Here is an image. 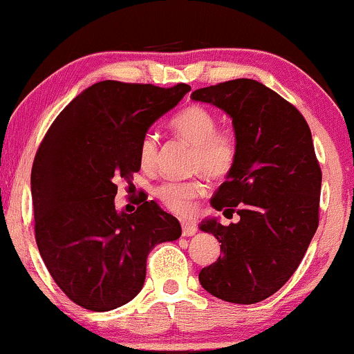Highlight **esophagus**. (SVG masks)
<instances>
[{
    "instance_id": "esophagus-1",
    "label": "esophagus",
    "mask_w": 354,
    "mask_h": 354,
    "mask_svg": "<svg viewBox=\"0 0 354 354\" xmlns=\"http://www.w3.org/2000/svg\"><path fill=\"white\" fill-rule=\"evenodd\" d=\"M180 224H182V236H185V237L194 236V234L198 231V229H196V224L188 221V219H183Z\"/></svg>"
}]
</instances>
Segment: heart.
Instances as JSON below:
<instances>
[{"label": "heart", "mask_w": 354, "mask_h": 354, "mask_svg": "<svg viewBox=\"0 0 354 354\" xmlns=\"http://www.w3.org/2000/svg\"><path fill=\"white\" fill-rule=\"evenodd\" d=\"M216 127V115L198 104L182 109L171 120L172 131L194 151L190 156L192 171L203 172L211 178L227 176L237 158V138L234 131ZM138 154L143 167H151L156 162L158 138L154 133H146L143 136ZM203 192L205 183L200 178L167 180L156 188V196L167 209L185 214Z\"/></svg>", "instance_id": "heart-1"}]
</instances>
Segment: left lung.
Masks as SVG:
<instances>
[{
    "mask_svg": "<svg viewBox=\"0 0 354 354\" xmlns=\"http://www.w3.org/2000/svg\"><path fill=\"white\" fill-rule=\"evenodd\" d=\"M192 99L223 109L237 138L236 164L211 198L236 213L223 226L200 229L221 242V255L201 270V286L234 304L267 299L296 272L319 226L322 171L310 128L295 105L255 80L201 87Z\"/></svg>",
    "mask_w": 354,
    "mask_h": 354,
    "instance_id": "obj_1",
    "label": "left lung"
}]
</instances>
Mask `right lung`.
I'll return each instance as SVG.
<instances>
[{"mask_svg": "<svg viewBox=\"0 0 354 354\" xmlns=\"http://www.w3.org/2000/svg\"><path fill=\"white\" fill-rule=\"evenodd\" d=\"M188 84L158 87L100 81L55 118L32 164L35 241L44 263L75 304L117 309L141 291L154 245L182 227L145 196L135 213H117V182L140 171V143Z\"/></svg>", "mask_w": 354, "mask_h": 354, "instance_id": "1", "label": "right lung"}]
</instances>
